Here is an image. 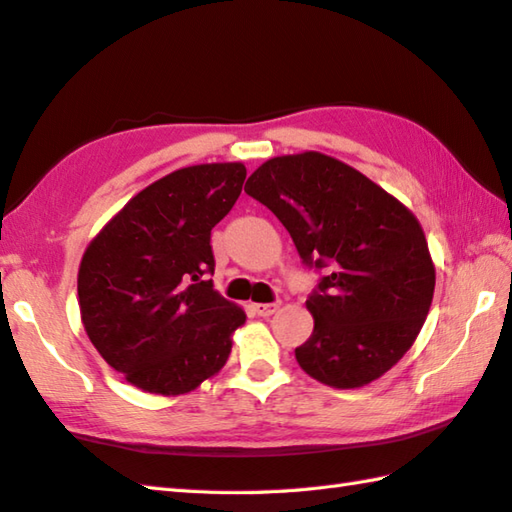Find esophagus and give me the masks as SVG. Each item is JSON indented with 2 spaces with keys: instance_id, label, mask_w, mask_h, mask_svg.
<instances>
[{
  "instance_id": "34e87169",
  "label": "esophagus",
  "mask_w": 512,
  "mask_h": 512,
  "mask_svg": "<svg viewBox=\"0 0 512 512\" xmlns=\"http://www.w3.org/2000/svg\"><path fill=\"white\" fill-rule=\"evenodd\" d=\"M250 310H253L257 317H270V314H275L279 310V303H253Z\"/></svg>"
}]
</instances>
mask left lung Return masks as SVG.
Returning <instances> with one entry per match:
<instances>
[{"mask_svg": "<svg viewBox=\"0 0 512 512\" xmlns=\"http://www.w3.org/2000/svg\"><path fill=\"white\" fill-rule=\"evenodd\" d=\"M246 193L286 226L303 264L325 268L306 301L299 367L334 389L389 372L427 319L436 266L420 222L383 187L319 151L266 160Z\"/></svg>", "mask_w": 512, "mask_h": 512, "instance_id": "8db88e82", "label": "left lung"}]
</instances>
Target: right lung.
<instances>
[{
	"mask_svg": "<svg viewBox=\"0 0 512 512\" xmlns=\"http://www.w3.org/2000/svg\"><path fill=\"white\" fill-rule=\"evenodd\" d=\"M244 180L242 162L173 171L136 193L85 248L76 279L83 328L134 387L180 396L228 361L246 314L213 290L211 231Z\"/></svg>",
	"mask_w": 512,
	"mask_h": 512,
	"instance_id": "add662e5",
	"label": "right lung"
}]
</instances>
